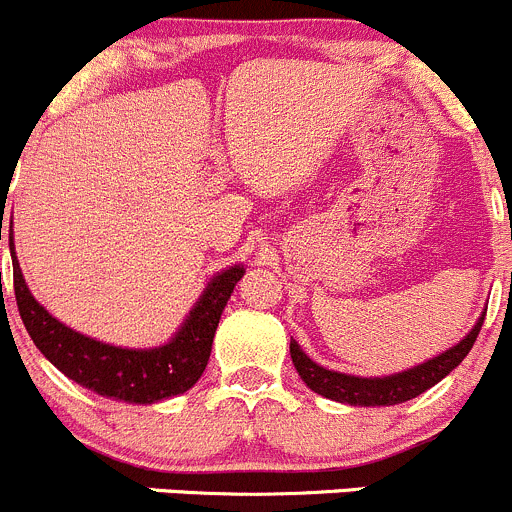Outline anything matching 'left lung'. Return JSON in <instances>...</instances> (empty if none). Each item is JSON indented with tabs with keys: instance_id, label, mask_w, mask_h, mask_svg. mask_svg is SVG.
I'll return each mask as SVG.
<instances>
[{
	"instance_id": "left-lung-1",
	"label": "left lung",
	"mask_w": 512,
	"mask_h": 512,
	"mask_svg": "<svg viewBox=\"0 0 512 512\" xmlns=\"http://www.w3.org/2000/svg\"><path fill=\"white\" fill-rule=\"evenodd\" d=\"M485 321L483 316L478 318L473 328H470L468 336L460 343H455L453 348L443 351L440 356L430 358V361L421 363V366H413L408 371L393 373V376L383 378H361V376H348V373L328 371V368L318 366L316 361L306 356L301 351L296 341L291 338V358L293 366H296L298 376L303 378L308 388L313 393L323 398H331V401L348 403V406H398V403H406L411 398L421 396L428 388H433L435 383L443 381L460 361L470 353L475 338H478L480 326Z\"/></svg>"
}]
</instances>
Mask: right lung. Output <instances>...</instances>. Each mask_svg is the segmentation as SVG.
Segmentation results:
<instances>
[{
  "label": "right lung",
  "mask_w": 512,
  "mask_h": 512,
  "mask_svg": "<svg viewBox=\"0 0 512 512\" xmlns=\"http://www.w3.org/2000/svg\"><path fill=\"white\" fill-rule=\"evenodd\" d=\"M9 251H12L19 316L34 346L74 383L124 403L164 401L186 393L199 381L209 363L211 343L226 301L246 273L244 266H231L216 273L169 343L156 348H121L64 326L29 293L22 268L14 256L12 226H9Z\"/></svg>",
  "instance_id": "add662e5"
}]
</instances>
